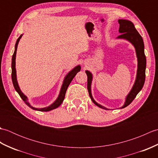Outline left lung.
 Masks as SVG:
<instances>
[{"label": "left lung", "mask_w": 158, "mask_h": 158, "mask_svg": "<svg viewBox=\"0 0 158 158\" xmlns=\"http://www.w3.org/2000/svg\"><path fill=\"white\" fill-rule=\"evenodd\" d=\"M118 22L119 23V32L120 35L117 37V39H125L132 43L135 48V51L137 57V61H138V69H137L136 77L132 89L130 90L128 94L126 96V101L124 105L120 109H123L124 107L128 106L133 101V100L136 98V95L142 89L145 81V69H146V57L144 52V43L142 36L140 35L138 31L135 27L132 22L127 19H119ZM87 76H88V90L89 95L92 102L96 106H99L100 108L109 110L106 107L100 105V104L96 102L94 99L93 98L91 91V85L92 81V74L88 70L85 71Z\"/></svg>", "instance_id": "left-lung-1"}]
</instances>
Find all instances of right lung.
I'll return each instance as SVG.
<instances>
[{
	"instance_id": "1",
	"label": "right lung",
	"mask_w": 158,
	"mask_h": 158,
	"mask_svg": "<svg viewBox=\"0 0 158 158\" xmlns=\"http://www.w3.org/2000/svg\"><path fill=\"white\" fill-rule=\"evenodd\" d=\"M22 35L19 36V37L15 45V51L13 53V55L12 56V62H11V69H12V73H11V78H12V81L13 86H14V88L16 90V92L19 94V95L21 97L22 99L23 100V102L26 103V105H28L30 108H31L33 110H40V111H49V110H52L53 109H55L61 105L64 99L66 92L68 88L69 85H70V82L72 81L74 77H75L77 73L79 72L81 70V66L78 65L75 66L73 70H70V71L66 75L63 81V83L61 87V89H60V92L59 94V96L58 98L56 100V101L52 103L51 105H49L47 107H44V108H35V107H33L31 105V104L28 102V99L27 96L23 94V93L21 91L20 89L18 81H17V75H16V69H15V57H16V52H17V48H18V45L19 41L20 39L22 38Z\"/></svg>"
}]
</instances>
